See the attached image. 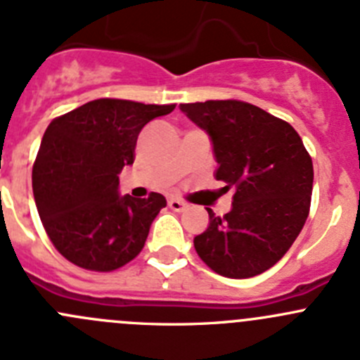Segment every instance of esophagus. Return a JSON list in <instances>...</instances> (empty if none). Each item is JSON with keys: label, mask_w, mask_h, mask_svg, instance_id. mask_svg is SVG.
<instances>
[{"label": "esophagus", "mask_w": 360, "mask_h": 360, "mask_svg": "<svg viewBox=\"0 0 360 360\" xmlns=\"http://www.w3.org/2000/svg\"><path fill=\"white\" fill-rule=\"evenodd\" d=\"M169 209H173L174 212H182V210L187 209V203L182 202V200H178V198H171L169 202H167Z\"/></svg>", "instance_id": "esophagus-1"}]
</instances>
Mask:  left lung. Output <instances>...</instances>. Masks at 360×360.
Wrapping results in <instances>:
<instances>
[{
    "label": "left lung",
    "instance_id": "8db88e82",
    "mask_svg": "<svg viewBox=\"0 0 360 360\" xmlns=\"http://www.w3.org/2000/svg\"><path fill=\"white\" fill-rule=\"evenodd\" d=\"M180 110L210 135L223 187L236 189L230 212H209L194 237L200 259L217 275L250 278L282 259L311 209L312 158L298 131L252 103L210 100Z\"/></svg>",
    "mask_w": 360,
    "mask_h": 360
}]
</instances>
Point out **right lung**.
Returning <instances> with one entry per match:
<instances>
[{
    "label": "right lung",
    "instance_id": "right-lung-1",
    "mask_svg": "<svg viewBox=\"0 0 360 360\" xmlns=\"http://www.w3.org/2000/svg\"><path fill=\"white\" fill-rule=\"evenodd\" d=\"M176 105L89 101L46 128L32 171L34 198L53 246L89 271H114L139 255L166 198L120 196L144 124Z\"/></svg>",
    "mask_w": 360,
    "mask_h": 360
}]
</instances>
